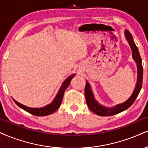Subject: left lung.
<instances>
[{"label":"left lung","instance_id":"obj_1","mask_svg":"<svg viewBox=\"0 0 148 148\" xmlns=\"http://www.w3.org/2000/svg\"><path fill=\"white\" fill-rule=\"evenodd\" d=\"M125 37L129 42L132 51V56L137 65V69H138V79H137V83L135 87V89L133 92L132 94L129 99L121 104L117 105L116 106L112 108H106V107L101 106L97 102V101L94 99L93 93H92L91 88L88 82L86 81V85L85 88V99H86L87 105L88 108L91 111L95 113L96 114L101 116H113L121 112L124 110L129 108L134 103L136 99L138 97V94L140 91V89L142 88V83H143V65H142V60L140 58L139 51L137 47L135 45L134 40H133L132 36L128 30L125 32Z\"/></svg>","mask_w":148,"mask_h":148}]
</instances>
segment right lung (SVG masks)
Masks as SVG:
<instances>
[{
    "label": "right lung",
    "instance_id": "obj_1",
    "mask_svg": "<svg viewBox=\"0 0 148 148\" xmlns=\"http://www.w3.org/2000/svg\"><path fill=\"white\" fill-rule=\"evenodd\" d=\"M74 76H75V74H72V75L69 76V77L63 82L61 88H60L59 91H58V94H57L56 97L54 99V100L53 101V102L50 103V104L48 105V106L43 107V108H28V107L23 106V105L21 104L20 103L17 102V101L14 100V99H13V100L18 106L20 107V108H22L23 110H25V111L27 112L37 116H42L49 115L51 114L54 113L55 111H56V110L59 108L60 104H61L62 100H63L64 92H65V90L67 88V87L69 85L71 80L72 79V78L74 77Z\"/></svg>",
    "mask_w": 148,
    "mask_h": 148
}]
</instances>
